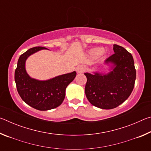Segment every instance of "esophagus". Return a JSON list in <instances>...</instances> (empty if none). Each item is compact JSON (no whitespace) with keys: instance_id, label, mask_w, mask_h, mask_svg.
<instances>
[{"instance_id":"34e87169","label":"esophagus","mask_w":151,"mask_h":151,"mask_svg":"<svg viewBox=\"0 0 151 151\" xmlns=\"http://www.w3.org/2000/svg\"><path fill=\"white\" fill-rule=\"evenodd\" d=\"M84 70H85V68H84V66H82V65L78 66L77 68H76V70H77V72H78V73H83Z\"/></svg>"}]
</instances>
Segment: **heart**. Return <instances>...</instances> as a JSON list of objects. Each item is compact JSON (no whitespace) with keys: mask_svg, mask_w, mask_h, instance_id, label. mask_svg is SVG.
Returning <instances> with one entry per match:
<instances>
[{"mask_svg":"<svg viewBox=\"0 0 151 151\" xmlns=\"http://www.w3.org/2000/svg\"><path fill=\"white\" fill-rule=\"evenodd\" d=\"M103 48H97L92 51L91 55H92V56H93V57H98V56L101 55L102 53H103Z\"/></svg>","mask_w":151,"mask_h":151,"instance_id":"b5f03b06","label":"heart"}]
</instances>
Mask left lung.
<instances>
[{"mask_svg": "<svg viewBox=\"0 0 151 151\" xmlns=\"http://www.w3.org/2000/svg\"><path fill=\"white\" fill-rule=\"evenodd\" d=\"M114 54L104 60L108 72L85 73L87 78L85 94L98 108H116L129 98L133 90L136 70L133 57L121 46L113 45Z\"/></svg>", "mask_w": 151, "mask_h": 151, "instance_id": "1", "label": "left lung"}]
</instances>
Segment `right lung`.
<instances>
[{"label": "right lung", "instance_id": "1", "mask_svg": "<svg viewBox=\"0 0 151 151\" xmlns=\"http://www.w3.org/2000/svg\"><path fill=\"white\" fill-rule=\"evenodd\" d=\"M45 47L30 48L20 56L14 73L17 91L22 101L39 111H48L60 106L65 97L66 88L76 77V71L58 75L48 80L33 78L26 70L25 64L30 55Z\"/></svg>", "mask_w": 151, "mask_h": 151}]
</instances>
